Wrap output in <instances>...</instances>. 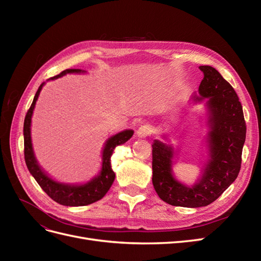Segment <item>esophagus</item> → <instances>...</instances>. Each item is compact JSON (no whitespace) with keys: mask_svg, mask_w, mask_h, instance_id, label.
Returning <instances> with one entry per match:
<instances>
[{"mask_svg":"<svg viewBox=\"0 0 261 261\" xmlns=\"http://www.w3.org/2000/svg\"><path fill=\"white\" fill-rule=\"evenodd\" d=\"M151 132H152L151 127H150L149 125H143V126H140V127L137 129L136 134H137L138 137L145 138V137L149 136L150 134H151Z\"/></svg>","mask_w":261,"mask_h":261,"instance_id":"esophagus-1","label":"esophagus"}]
</instances>
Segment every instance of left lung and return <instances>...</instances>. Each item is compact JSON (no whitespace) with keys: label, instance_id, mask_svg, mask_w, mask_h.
I'll return each instance as SVG.
<instances>
[{"label":"left lung","instance_id":"8db88e82","mask_svg":"<svg viewBox=\"0 0 261 261\" xmlns=\"http://www.w3.org/2000/svg\"><path fill=\"white\" fill-rule=\"evenodd\" d=\"M199 69L203 74L199 86L201 97L195 98L209 99L211 127V159L199 183L193 187L178 183L171 172L172 148L159 140L152 145L153 187L163 201L176 207H203L218 199L239 175L246 138V123L238 93L216 68L203 65Z\"/></svg>","mask_w":261,"mask_h":261}]
</instances>
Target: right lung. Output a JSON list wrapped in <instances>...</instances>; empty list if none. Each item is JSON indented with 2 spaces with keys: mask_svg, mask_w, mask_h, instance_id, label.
Instances as JSON below:
<instances>
[{
  "mask_svg": "<svg viewBox=\"0 0 261 261\" xmlns=\"http://www.w3.org/2000/svg\"><path fill=\"white\" fill-rule=\"evenodd\" d=\"M82 69H65L59 75L52 77L51 80H57V78L65 75L67 73H81ZM44 83H42L39 87L36 96L34 98L33 103H31L27 114L25 116V122H23V154H25L26 165L31 173V175L35 177L37 183L46 193L50 198L54 201H57L60 204L70 207H80L87 206L92 202L100 200L111 187L115 174L111 168V155L113 154L114 148L118 145L126 143L132 136L133 130H124L116 134V135L110 138L102 153V169L100 174L90 180L89 183L78 186L60 184L50 178L39 167L33 151V145H31V137H30V123H31V115H33L36 101L39 97Z\"/></svg>",
  "mask_w": 261,
  "mask_h": 261,
  "instance_id": "add662e5",
  "label": "right lung"
}]
</instances>
